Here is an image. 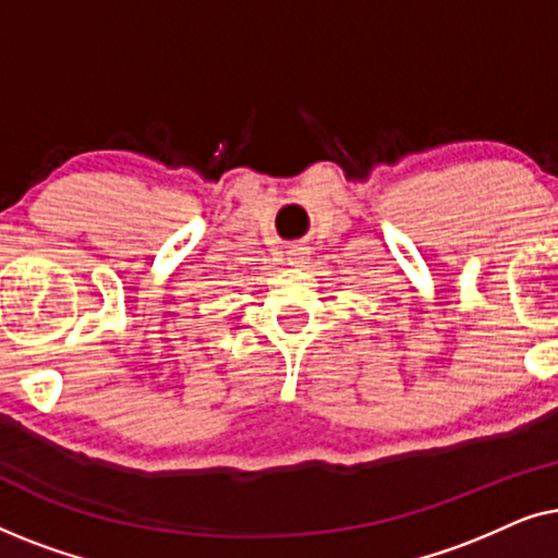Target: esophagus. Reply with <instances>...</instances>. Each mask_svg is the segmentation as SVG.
Instances as JSON below:
<instances>
[{
	"mask_svg": "<svg viewBox=\"0 0 558 558\" xmlns=\"http://www.w3.org/2000/svg\"><path fill=\"white\" fill-rule=\"evenodd\" d=\"M287 262L294 264V266H304V264L310 262V251L302 248V246L289 248V251H287Z\"/></svg>",
	"mask_w": 558,
	"mask_h": 558,
	"instance_id": "esophagus-1",
	"label": "esophagus"
}]
</instances>
